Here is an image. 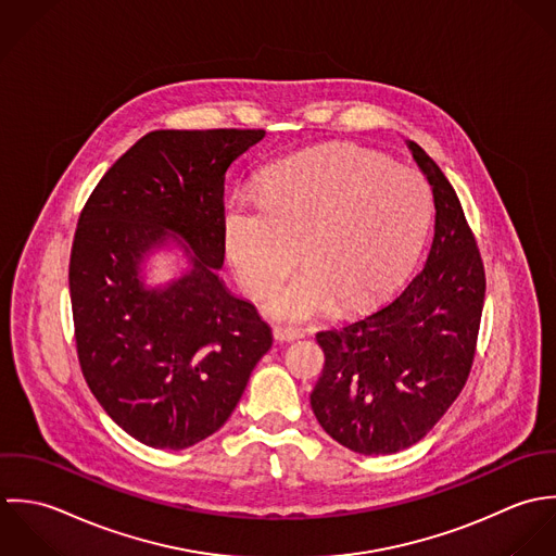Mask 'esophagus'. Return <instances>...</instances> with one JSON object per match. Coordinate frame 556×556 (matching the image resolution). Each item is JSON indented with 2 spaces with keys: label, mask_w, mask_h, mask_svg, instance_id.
Here are the masks:
<instances>
[{
  "label": "esophagus",
  "mask_w": 556,
  "mask_h": 556,
  "mask_svg": "<svg viewBox=\"0 0 556 556\" xmlns=\"http://www.w3.org/2000/svg\"><path fill=\"white\" fill-rule=\"evenodd\" d=\"M273 334H275V339H277V341H294V339L303 337L301 331H296V329H288V327H277V329L273 331Z\"/></svg>",
  "instance_id": "1"
}]
</instances>
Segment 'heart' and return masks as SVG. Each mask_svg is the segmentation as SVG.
Segmentation results:
<instances>
[{
    "label": "heart",
    "instance_id": "heart-1",
    "mask_svg": "<svg viewBox=\"0 0 556 556\" xmlns=\"http://www.w3.org/2000/svg\"><path fill=\"white\" fill-rule=\"evenodd\" d=\"M426 180L382 154L316 148L264 169L257 200L238 195L223 215V244L240 286L264 296L299 262L307 268L268 299V312L307 320L358 312L410 270L428 233Z\"/></svg>",
    "mask_w": 556,
    "mask_h": 556
}]
</instances>
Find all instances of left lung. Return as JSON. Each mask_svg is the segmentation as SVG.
Wrapping results in <instances>:
<instances>
[{
  "mask_svg": "<svg viewBox=\"0 0 556 556\" xmlns=\"http://www.w3.org/2000/svg\"><path fill=\"white\" fill-rule=\"evenodd\" d=\"M408 148L434 193L428 262L389 305L316 334L325 369L312 410L363 455L408 448L439 424L468 380L485 299L483 260L451 182L419 143Z\"/></svg>",
  "mask_w": 556,
  "mask_h": 556,
  "instance_id": "obj_1",
  "label": "left lung"
}]
</instances>
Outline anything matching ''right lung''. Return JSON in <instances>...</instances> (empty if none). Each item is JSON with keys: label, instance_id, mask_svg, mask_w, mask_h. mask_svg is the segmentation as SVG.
Returning a JSON list of instances; mask_svg holds the SVG:
<instances>
[{"label": "right lung", "instance_id": "obj_1", "mask_svg": "<svg viewBox=\"0 0 556 556\" xmlns=\"http://www.w3.org/2000/svg\"><path fill=\"white\" fill-rule=\"evenodd\" d=\"M266 130H152L128 148L77 223L68 286L84 378L113 421L154 448L215 434L273 345L257 309L231 296L223 266L227 167ZM167 230L192 270L163 291L138 279Z\"/></svg>", "mask_w": 556, "mask_h": 556}]
</instances>
